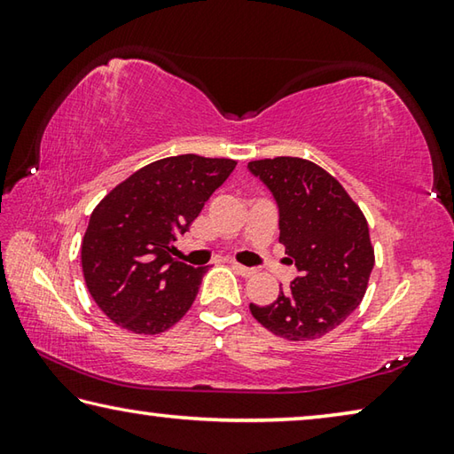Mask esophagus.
I'll return each mask as SVG.
<instances>
[{
  "label": "esophagus",
  "mask_w": 454,
  "mask_h": 454,
  "mask_svg": "<svg viewBox=\"0 0 454 454\" xmlns=\"http://www.w3.org/2000/svg\"><path fill=\"white\" fill-rule=\"evenodd\" d=\"M232 270L238 272L240 276H244V278H250V276L256 274L254 268H248V266H242V264H236V262L232 264Z\"/></svg>",
  "instance_id": "1"
}]
</instances>
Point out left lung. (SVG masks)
<instances>
[{"label":"left lung","instance_id":"obj_1","mask_svg":"<svg viewBox=\"0 0 454 454\" xmlns=\"http://www.w3.org/2000/svg\"><path fill=\"white\" fill-rule=\"evenodd\" d=\"M248 168L278 202L280 244L298 268L272 304H250V312L276 336L314 340L363 302L374 266L368 222L342 184L310 160L264 158Z\"/></svg>","mask_w":454,"mask_h":454}]
</instances>
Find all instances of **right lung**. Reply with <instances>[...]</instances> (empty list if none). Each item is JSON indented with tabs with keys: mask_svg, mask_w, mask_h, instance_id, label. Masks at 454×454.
<instances>
[{
	"mask_svg": "<svg viewBox=\"0 0 454 454\" xmlns=\"http://www.w3.org/2000/svg\"><path fill=\"white\" fill-rule=\"evenodd\" d=\"M236 160L196 153L156 160L102 198L82 240V270L107 318L134 334H160L190 310L208 268L172 258Z\"/></svg>",
	"mask_w": 454,
	"mask_h": 454,
	"instance_id": "1",
	"label": "right lung"
}]
</instances>
